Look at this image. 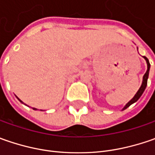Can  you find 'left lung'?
Masks as SVG:
<instances>
[{"instance_id":"8db88e82","label":"left lung","mask_w":155,"mask_h":155,"mask_svg":"<svg viewBox=\"0 0 155 155\" xmlns=\"http://www.w3.org/2000/svg\"><path fill=\"white\" fill-rule=\"evenodd\" d=\"M144 58V59L146 60L147 62V70L146 73L144 74V76H143V79H142V84H141V85H140V89L138 90V91L136 92V94L134 96V97L131 99L129 102H128V104H126L124 107H123V109H122V110H126L127 108H128L131 104H134L135 102H137L138 101V99L140 98V97H141V95L143 94V92H144V91H145V89H146L147 87V78H148V75H149V70H150V63H149V61H148V59L146 57L144 56L143 57Z\"/></svg>"}]
</instances>
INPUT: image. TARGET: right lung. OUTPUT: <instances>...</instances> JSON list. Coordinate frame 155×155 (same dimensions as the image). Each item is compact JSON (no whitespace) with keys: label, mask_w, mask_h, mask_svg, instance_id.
<instances>
[{"label":"right lung","mask_w":155,"mask_h":155,"mask_svg":"<svg viewBox=\"0 0 155 155\" xmlns=\"http://www.w3.org/2000/svg\"><path fill=\"white\" fill-rule=\"evenodd\" d=\"M15 97H16V96H15ZM17 98H18V97H17ZM18 100H19V101H20V102H21V103H22V104H24V103H23V102H22V101H21V99H19V98H18ZM25 105H27V104H25ZM33 110H37V109H35V108H33Z\"/></svg>","instance_id":"right-lung-1"}]
</instances>
